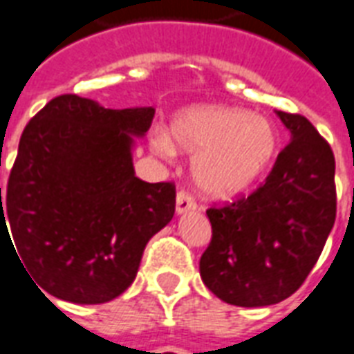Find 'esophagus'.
I'll list each match as a JSON object with an SVG mask.
<instances>
[{
	"label": "esophagus",
	"mask_w": 354,
	"mask_h": 354,
	"mask_svg": "<svg viewBox=\"0 0 354 354\" xmlns=\"http://www.w3.org/2000/svg\"><path fill=\"white\" fill-rule=\"evenodd\" d=\"M196 209V202L193 201V196L185 193V191H180L176 195V213L178 215H182V213L193 212Z\"/></svg>",
	"instance_id": "34e87169"
}]
</instances>
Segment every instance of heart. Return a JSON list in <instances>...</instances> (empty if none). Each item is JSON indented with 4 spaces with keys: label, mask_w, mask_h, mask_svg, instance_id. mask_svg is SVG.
<instances>
[{
    "label": "heart",
    "mask_w": 354,
    "mask_h": 354,
    "mask_svg": "<svg viewBox=\"0 0 354 354\" xmlns=\"http://www.w3.org/2000/svg\"><path fill=\"white\" fill-rule=\"evenodd\" d=\"M174 142L183 152L195 153L191 172L201 193L212 198H232L254 185L273 163L279 131L260 115L237 107H189L171 124V137L156 133L152 150L174 153Z\"/></svg>",
    "instance_id": "heart-1"
}]
</instances>
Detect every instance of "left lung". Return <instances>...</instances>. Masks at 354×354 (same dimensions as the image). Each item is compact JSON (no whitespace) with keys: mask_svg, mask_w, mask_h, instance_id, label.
Wrapping results in <instances>:
<instances>
[{"mask_svg":"<svg viewBox=\"0 0 354 354\" xmlns=\"http://www.w3.org/2000/svg\"><path fill=\"white\" fill-rule=\"evenodd\" d=\"M290 129L266 183L247 198L209 207L212 241L201 258L206 288L234 306L258 308L293 295L336 219L334 153L308 118L277 111Z\"/></svg>","mask_w":354,"mask_h":354,"instance_id":"1","label":"left lung"}]
</instances>
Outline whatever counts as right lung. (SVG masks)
<instances>
[{"instance_id":"right-lung-1","label":"right lung","mask_w":354,"mask_h":354,"mask_svg":"<svg viewBox=\"0 0 354 354\" xmlns=\"http://www.w3.org/2000/svg\"><path fill=\"white\" fill-rule=\"evenodd\" d=\"M153 107L105 109L57 96L24 129L1 202L39 290L75 304H102L128 290L150 237L171 223L176 189L135 176V137ZM17 256V254H16Z\"/></svg>"}]
</instances>
